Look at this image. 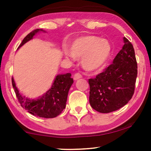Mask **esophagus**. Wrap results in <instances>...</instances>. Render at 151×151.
<instances>
[{"label":"esophagus","instance_id":"1","mask_svg":"<svg viewBox=\"0 0 151 151\" xmlns=\"http://www.w3.org/2000/svg\"><path fill=\"white\" fill-rule=\"evenodd\" d=\"M82 77V75L79 73H76L73 75V79L75 80H77L78 79H80V78H81Z\"/></svg>","mask_w":151,"mask_h":151}]
</instances>
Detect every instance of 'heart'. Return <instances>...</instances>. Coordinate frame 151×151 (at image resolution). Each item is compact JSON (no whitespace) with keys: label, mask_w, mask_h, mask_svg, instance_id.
<instances>
[{"label":"heart","mask_w":151,"mask_h":151,"mask_svg":"<svg viewBox=\"0 0 151 151\" xmlns=\"http://www.w3.org/2000/svg\"><path fill=\"white\" fill-rule=\"evenodd\" d=\"M70 53L74 58L82 57L81 65L86 71H96L106 63L111 53V45L108 40L98 36H82L73 42Z\"/></svg>","instance_id":"obj_1"}]
</instances>
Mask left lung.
<instances>
[{"label": "left lung", "instance_id": "obj_1", "mask_svg": "<svg viewBox=\"0 0 151 151\" xmlns=\"http://www.w3.org/2000/svg\"><path fill=\"white\" fill-rule=\"evenodd\" d=\"M124 45L113 63L88 80L89 102L95 110L108 113L118 110L134 94L137 65L133 45L124 37Z\"/></svg>", "mask_w": 151, "mask_h": 151}]
</instances>
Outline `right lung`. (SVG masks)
<instances>
[{
  "mask_svg": "<svg viewBox=\"0 0 151 151\" xmlns=\"http://www.w3.org/2000/svg\"><path fill=\"white\" fill-rule=\"evenodd\" d=\"M39 32H45V31L40 29H36L32 31L23 39L18 49L29 40H32L34 36ZM71 74L69 73L56 76L51 87L47 91L46 93L36 100H30L22 96L16 86L13 78L12 82L16 96L22 108L35 116L53 118L60 114L65 108L68 93L73 83V78H71Z\"/></svg>",
  "mask_w": 151,
  "mask_h": 151,
  "instance_id": "1",
  "label": "right lung"
}]
</instances>
